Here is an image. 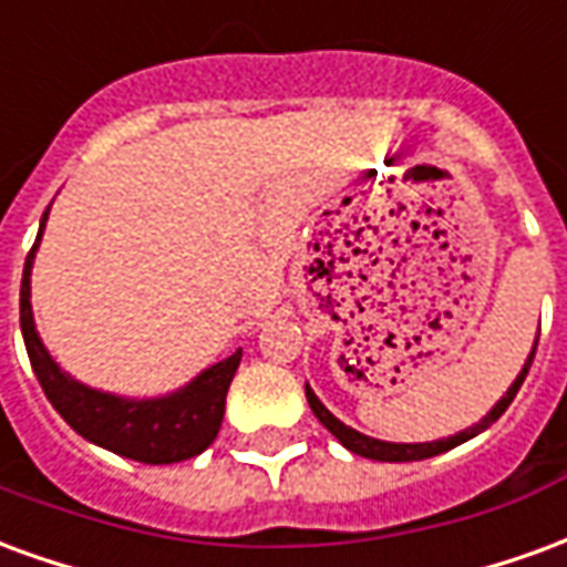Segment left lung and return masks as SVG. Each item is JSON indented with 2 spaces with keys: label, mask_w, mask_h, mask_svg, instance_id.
Listing matches in <instances>:
<instances>
[{
  "label": "left lung",
  "mask_w": 567,
  "mask_h": 567,
  "mask_svg": "<svg viewBox=\"0 0 567 567\" xmlns=\"http://www.w3.org/2000/svg\"><path fill=\"white\" fill-rule=\"evenodd\" d=\"M537 333H540V331H537ZM535 349H537V343L532 346V355H528V361H525V368L519 370V377L513 380V385L507 389V394L501 398L498 404L492 406L486 416L480 419L474 427H467V431L455 434V437L431 440V443H385V440L368 437V434H361V431H355V427L343 425V422L333 416L328 406L321 404L319 398H316V392H312L309 385H307V401H309V406H312V413H316V419H319L321 425L328 427L333 437L340 440L346 450L355 452V455H364V458H373V462H422V458L440 455V452L452 450V446H458V443H464V440L476 437V434H480V431H486L492 422H498V419L504 416V410L513 404V398H516V392H519V385L525 382V373H528V368H532Z\"/></svg>",
  "instance_id": "8db88e82"
}]
</instances>
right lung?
<instances>
[{
    "label": "right lung",
    "mask_w": 567,
    "mask_h": 567,
    "mask_svg": "<svg viewBox=\"0 0 567 567\" xmlns=\"http://www.w3.org/2000/svg\"><path fill=\"white\" fill-rule=\"evenodd\" d=\"M48 212L42 215L39 236L27 255L23 282H20V331H23L27 355H30V364L42 382L48 401L81 437L109 452H117L124 458H133V462L173 464L199 455L206 446H212V440L218 437L227 389L234 382L243 349H236L230 358L203 370L197 380L187 382L185 389L163 394V398H145V401L96 392V389H87L84 382L72 380L69 373L60 370L54 358L48 355V349L35 333V321H32L30 272Z\"/></svg>",
    "instance_id": "right-lung-1"
}]
</instances>
